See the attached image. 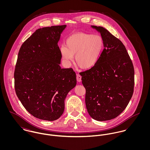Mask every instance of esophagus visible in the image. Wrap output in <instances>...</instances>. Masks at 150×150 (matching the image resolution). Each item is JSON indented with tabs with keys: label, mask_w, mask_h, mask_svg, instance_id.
Returning a JSON list of instances; mask_svg holds the SVG:
<instances>
[{
	"label": "esophagus",
	"mask_w": 150,
	"mask_h": 150,
	"mask_svg": "<svg viewBox=\"0 0 150 150\" xmlns=\"http://www.w3.org/2000/svg\"><path fill=\"white\" fill-rule=\"evenodd\" d=\"M76 79H77V81L78 82H80L81 81V76L79 74H77L76 75Z\"/></svg>",
	"instance_id": "esophagus-1"
}]
</instances>
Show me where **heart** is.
Returning a JSON list of instances; mask_svg holds the SVG:
<instances>
[{
    "label": "heart",
    "instance_id": "heart-1",
    "mask_svg": "<svg viewBox=\"0 0 150 150\" xmlns=\"http://www.w3.org/2000/svg\"><path fill=\"white\" fill-rule=\"evenodd\" d=\"M65 44L66 46L62 45L59 49L62 59L70 64L76 56V64L83 69H91L97 64L105 48L102 36L84 32L70 35Z\"/></svg>",
    "mask_w": 150,
    "mask_h": 150
}]
</instances>
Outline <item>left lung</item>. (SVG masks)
<instances>
[{
  "label": "left lung",
  "instance_id": "8db88e82",
  "mask_svg": "<svg viewBox=\"0 0 150 150\" xmlns=\"http://www.w3.org/2000/svg\"><path fill=\"white\" fill-rule=\"evenodd\" d=\"M92 27L100 32L105 48L98 63L80 74L88 112L103 121L116 118L128 106L134 91V70L122 42L105 28Z\"/></svg>",
  "mask_w": 150,
  "mask_h": 150
}]
</instances>
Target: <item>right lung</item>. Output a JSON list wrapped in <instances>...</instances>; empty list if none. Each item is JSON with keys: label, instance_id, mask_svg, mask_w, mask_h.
Returning <instances> with one entry per match:
<instances>
[{"label": "right lung", "instance_id": "add662e5", "mask_svg": "<svg viewBox=\"0 0 150 150\" xmlns=\"http://www.w3.org/2000/svg\"><path fill=\"white\" fill-rule=\"evenodd\" d=\"M66 25L36 30L22 44L14 73L16 95L33 117L55 121L63 114L64 99L77 83L71 68L61 69L58 42Z\"/></svg>", "mask_w": 150, "mask_h": 150}]
</instances>
